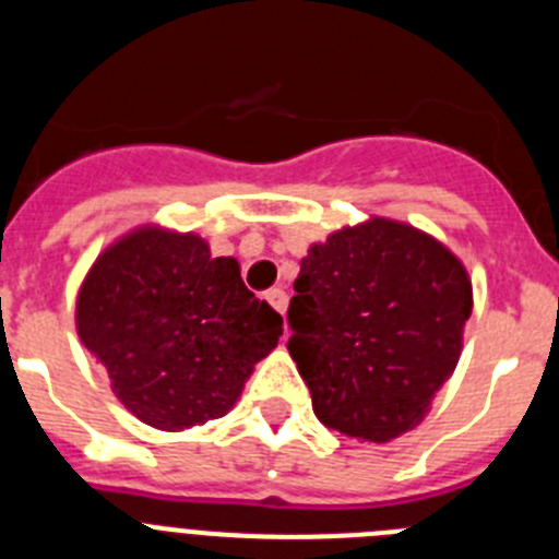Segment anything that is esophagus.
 I'll list each match as a JSON object with an SVG mask.
<instances>
[{"mask_svg": "<svg viewBox=\"0 0 559 559\" xmlns=\"http://www.w3.org/2000/svg\"><path fill=\"white\" fill-rule=\"evenodd\" d=\"M265 299H269V305L276 313L285 316V310H288V294H285L283 288H271L269 294H265Z\"/></svg>", "mask_w": 559, "mask_h": 559, "instance_id": "esophagus-1", "label": "esophagus"}]
</instances>
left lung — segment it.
Returning a JSON list of instances; mask_svg holds the SVG:
<instances>
[{
	"label": "left lung",
	"mask_w": 559,
	"mask_h": 559,
	"mask_svg": "<svg viewBox=\"0 0 559 559\" xmlns=\"http://www.w3.org/2000/svg\"><path fill=\"white\" fill-rule=\"evenodd\" d=\"M294 290L288 353L316 417L364 442L417 428L462 355V260L412 224L369 218L310 246Z\"/></svg>",
	"instance_id": "1"
}]
</instances>
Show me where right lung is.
Returning a JSON list of instances; mask_svg holds the SVG:
<instances>
[{"label": "right lung", "instance_id": "1", "mask_svg": "<svg viewBox=\"0 0 559 559\" xmlns=\"http://www.w3.org/2000/svg\"><path fill=\"white\" fill-rule=\"evenodd\" d=\"M75 328L122 406L159 431L229 412L283 335V316L212 257L192 231L136 226L95 260L78 290Z\"/></svg>", "mask_w": 559, "mask_h": 559}]
</instances>
